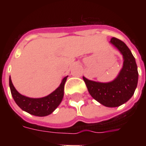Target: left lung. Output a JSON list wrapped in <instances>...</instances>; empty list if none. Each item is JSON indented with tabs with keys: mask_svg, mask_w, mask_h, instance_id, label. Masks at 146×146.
<instances>
[{
	"mask_svg": "<svg viewBox=\"0 0 146 146\" xmlns=\"http://www.w3.org/2000/svg\"><path fill=\"white\" fill-rule=\"evenodd\" d=\"M111 43L123 56V66L119 75L111 82L102 83L83 77L89 94L94 99L106 107L114 108L124 104L133 96L138 82L137 65L133 55L124 42L112 38Z\"/></svg>",
	"mask_w": 146,
	"mask_h": 146,
	"instance_id": "left-lung-1",
	"label": "left lung"
}]
</instances>
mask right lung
Masks as SVG:
<instances>
[{"label":"right lung","mask_w":146,"mask_h":146,"mask_svg":"<svg viewBox=\"0 0 146 146\" xmlns=\"http://www.w3.org/2000/svg\"><path fill=\"white\" fill-rule=\"evenodd\" d=\"M66 78L67 76L63 79L60 86L52 93L40 98H32L22 96L16 90L10 77L9 79V84L11 95L15 102L22 110L33 115L44 117L50 114L60 104L64 97V84L66 82Z\"/></svg>","instance_id":"add662e5"}]
</instances>
